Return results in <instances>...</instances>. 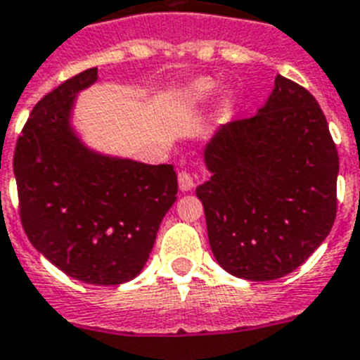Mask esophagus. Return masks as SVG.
I'll return each instance as SVG.
<instances>
[{
  "label": "esophagus",
  "instance_id": "esophagus-1",
  "mask_svg": "<svg viewBox=\"0 0 360 360\" xmlns=\"http://www.w3.org/2000/svg\"><path fill=\"white\" fill-rule=\"evenodd\" d=\"M178 186L182 191H191L195 187V180H193V174L189 171H180L178 173Z\"/></svg>",
  "mask_w": 360,
  "mask_h": 360
}]
</instances>
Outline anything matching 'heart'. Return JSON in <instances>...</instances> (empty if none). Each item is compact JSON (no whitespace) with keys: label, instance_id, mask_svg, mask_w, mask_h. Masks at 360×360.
<instances>
[{"label":"heart","instance_id":"1","mask_svg":"<svg viewBox=\"0 0 360 360\" xmlns=\"http://www.w3.org/2000/svg\"><path fill=\"white\" fill-rule=\"evenodd\" d=\"M210 90H212V84H210L207 80H200V82L195 84V91H197L198 95H206Z\"/></svg>","mask_w":360,"mask_h":360}]
</instances>
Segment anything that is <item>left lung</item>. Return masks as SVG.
<instances>
[{
    "mask_svg": "<svg viewBox=\"0 0 360 360\" xmlns=\"http://www.w3.org/2000/svg\"><path fill=\"white\" fill-rule=\"evenodd\" d=\"M197 187L210 246L237 278L270 281L298 269L333 228L338 153L322 108L278 75L265 106L217 130Z\"/></svg>",
    "mask_w": 360,
    "mask_h": 360,
    "instance_id": "1",
    "label": "left lung"
}]
</instances>
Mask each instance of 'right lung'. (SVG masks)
<instances>
[{"instance_id":"1","label":"right lung","mask_w":360,"mask_h":360,"mask_svg":"<svg viewBox=\"0 0 360 360\" xmlns=\"http://www.w3.org/2000/svg\"><path fill=\"white\" fill-rule=\"evenodd\" d=\"M97 68L64 80L32 108L14 148L20 219L53 265L79 281L120 285L141 272L176 200L173 165L90 153L70 129L77 91Z\"/></svg>"}]
</instances>
